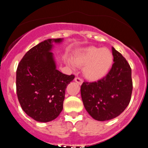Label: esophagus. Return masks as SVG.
<instances>
[{
  "mask_svg": "<svg viewBox=\"0 0 148 148\" xmlns=\"http://www.w3.org/2000/svg\"><path fill=\"white\" fill-rule=\"evenodd\" d=\"M74 81H75L77 83V84H79V85H81L83 84V79H81L80 77H75Z\"/></svg>",
  "mask_w": 148,
  "mask_h": 148,
  "instance_id": "34e87169",
  "label": "esophagus"
}]
</instances>
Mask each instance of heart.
I'll return each instance as SVG.
<instances>
[{"label":"heart","instance_id":"heart-1","mask_svg":"<svg viewBox=\"0 0 148 148\" xmlns=\"http://www.w3.org/2000/svg\"><path fill=\"white\" fill-rule=\"evenodd\" d=\"M113 54L107 48L90 47L73 58V63L84 67V74L88 79L97 81L103 78L111 69Z\"/></svg>","mask_w":148,"mask_h":148}]
</instances>
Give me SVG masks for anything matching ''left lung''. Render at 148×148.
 I'll use <instances>...</instances> for the list:
<instances>
[{
	"instance_id": "8db88e82",
	"label": "left lung",
	"mask_w": 148,
	"mask_h": 148,
	"mask_svg": "<svg viewBox=\"0 0 148 148\" xmlns=\"http://www.w3.org/2000/svg\"><path fill=\"white\" fill-rule=\"evenodd\" d=\"M113 62L106 76L95 82L84 81L81 94L84 107L92 118L106 121L116 118L130 102L133 83L130 64L112 47Z\"/></svg>"
}]
</instances>
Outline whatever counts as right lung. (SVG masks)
<instances>
[{"instance_id":"obj_1","label":"right lung","mask_w":148,"mask_h":148,"mask_svg":"<svg viewBox=\"0 0 148 148\" xmlns=\"http://www.w3.org/2000/svg\"><path fill=\"white\" fill-rule=\"evenodd\" d=\"M62 39H49L30 49L16 69L17 97L22 109L37 122L47 123L60 115L67 86L74 75H67L56 69L53 42Z\"/></svg>"}]
</instances>
